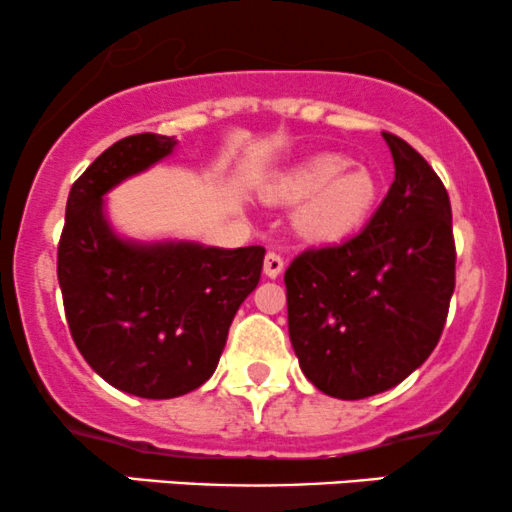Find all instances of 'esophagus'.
Masks as SVG:
<instances>
[{
	"label": "esophagus",
	"mask_w": 512,
	"mask_h": 512,
	"mask_svg": "<svg viewBox=\"0 0 512 512\" xmlns=\"http://www.w3.org/2000/svg\"><path fill=\"white\" fill-rule=\"evenodd\" d=\"M281 272H284V257H281L279 252L269 250L267 255H264V274H267L269 279H276Z\"/></svg>",
	"instance_id": "esophagus-1"
}]
</instances>
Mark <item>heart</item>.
<instances>
[{
    "label": "heart",
    "instance_id": "1",
    "mask_svg": "<svg viewBox=\"0 0 512 512\" xmlns=\"http://www.w3.org/2000/svg\"><path fill=\"white\" fill-rule=\"evenodd\" d=\"M375 192L373 175L339 154L313 156L272 185V197L305 202L298 226L315 238L351 231L373 207Z\"/></svg>",
    "mask_w": 512,
    "mask_h": 512
}]
</instances>
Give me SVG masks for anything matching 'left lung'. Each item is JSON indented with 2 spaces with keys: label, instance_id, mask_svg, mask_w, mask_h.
Segmentation results:
<instances>
[{
  "label": "left lung",
  "instance_id": "1",
  "mask_svg": "<svg viewBox=\"0 0 512 512\" xmlns=\"http://www.w3.org/2000/svg\"><path fill=\"white\" fill-rule=\"evenodd\" d=\"M395 182L361 233L308 248L284 274L305 378L337 399L390 390L436 349L455 291L450 197L426 158L383 132Z\"/></svg>",
  "mask_w": 512,
  "mask_h": 512
}]
</instances>
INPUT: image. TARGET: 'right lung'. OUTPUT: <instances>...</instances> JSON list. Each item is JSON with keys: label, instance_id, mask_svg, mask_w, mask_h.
I'll return each instance as SVG.
<instances>
[{"label": "right lung", "instance_id": "obj_1", "mask_svg": "<svg viewBox=\"0 0 512 512\" xmlns=\"http://www.w3.org/2000/svg\"><path fill=\"white\" fill-rule=\"evenodd\" d=\"M173 146V137L144 132L105 149L69 190L57 245L76 349L105 383L144 399L180 397L207 383L264 260L262 245H132L110 231L101 197Z\"/></svg>", "mask_w": 512, "mask_h": 512}]
</instances>
